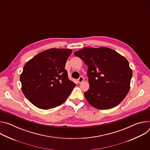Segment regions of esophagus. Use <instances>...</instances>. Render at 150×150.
Masks as SVG:
<instances>
[{
  "label": "esophagus",
  "instance_id": "34e87169",
  "mask_svg": "<svg viewBox=\"0 0 150 150\" xmlns=\"http://www.w3.org/2000/svg\"><path fill=\"white\" fill-rule=\"evenodd\" d=\"M84 81V78L82 77V76H80L78 79V81L79 83H82L83 81Z\"/></svg>",
  "mask_w": 150,
  "mask_h": 150
}]
</instances>
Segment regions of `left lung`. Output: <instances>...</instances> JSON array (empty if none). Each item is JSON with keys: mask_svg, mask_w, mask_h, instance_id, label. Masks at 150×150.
<instances>
[{"mask_svg": "<svg viewBox=\"0 0 150 150\" xmlns=\"http://www.w3.org/2000/svg\"><path fill=\"white\" fill-rule=\"evenodd\" d=\"M74 54L88 66L90 88L84 96L89 104L100 110L120 104L129 91L132 76L127 60L105 47H85Z\"/></svg>", "mask_w": 150, "mask_h": 150, "instance_id": "left-lung-1", "label": "left lung"}]
</instances>
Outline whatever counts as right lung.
Segmentation results:
<instances>
[{"label": "right lung", "instance_id": "1", "mask_svg": "<svg viewBox=\"0 0 150 150\" xmlns=\"http://www.w3.org/2000/svg\"><path fill=\"white\" fill-rule=\"evenodd\" d=\"M71 49H50L28 61L20 75L21 89L37 108L49 110L66 101L75 87L65 69Z\"/></svg>", "mask_w": 150, "mask_h": 150}]
</instances>
